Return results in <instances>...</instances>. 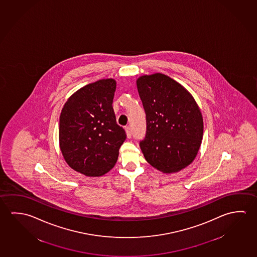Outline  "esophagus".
Segmentation results:
<instances>
[{
    "mask_svg": "<svg viewBox=\"0 0 257 257\" xmlns=\"http://www.w3.org/2000/svg\"><path fill=\"white\" fill-rule=\"evenodd\" d=\"M125 132H126L127 138L130 139L131 137H132V131H131L130 127H125Z\"/></svg>",
    "mask_w": 257,
    "mask_h": 257,
    "instance_id": "1",
    "label": "esophagus"
}]
</instances>
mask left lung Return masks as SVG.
Returning a JSON list of instances; mask_svg holds the SVG:
<instances>
[{
  "instance_id": "1",
  "label": "left lung",
  "mask_w": 257,
  "mask_h": 257,
  "mask_svg": "<svg viewBox=\"0 0 257 257\" xmlns=\"http://www.w3.org/2000/svg\"><path fill=\"white\" fill-rule=\"evenodd\" d=\"M136 84L147 122L140 142L144 158L161 172H178L194 161L201 146V110L189 91L169 76H141Z\"/></svg>"
}]
</instances>
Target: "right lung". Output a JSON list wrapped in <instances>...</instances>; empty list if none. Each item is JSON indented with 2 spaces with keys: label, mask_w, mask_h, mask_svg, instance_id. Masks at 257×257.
<instances>
[{
  "label": "right lung",
  "mask_w": 257,
  "mask_h": 257,
  "mask_svg": "<svg viewBox=\"0 0 257 257\" xmlns=\"http://www.w3.org/2000/svg\"><path fill=\"white\" fill-rule=\"evenodd\" d=\"M114 79L86 85L73 93L60 115V149L72 169L87 177H100L114 168L126 139L116 123Z\"/></svg>",
  "instance_id": "right-lung-1"
}]
</instances>
